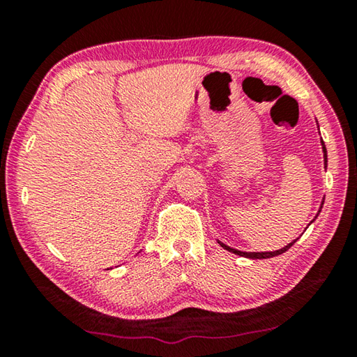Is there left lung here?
<instances>
[{
	"instance_id": "8db88e82",
	"label": "left lung",
	"mask_w": 357,
	"mask_h": 357,
	"mask_svg": "<svg viewBox=\"0 0 357 357\" xmlns=\"http://www.w3.org/2000/svg\"><path fill=\"white\" fill-rule=\"evenodd\" d=\"M321 146H323V154H324V167H328V151H326V146H324V142H323V140H321ZM323 204H324V200L321 202V206H319V211H321ZM319 211H318V214H319ZM318 214H317V217H318ZM317 217H315V219H317ZM315 219H313V220H315ZM313 220H312V222H313ZM312 222H310V223H312ZM310 223H309V225H310ZM298 239H299V238H298ZM298 239H294L293 243H289L288 245L283 247V249H280V250H274V252H241V250L233 249V247H228V245H225L223 243H220V241H219V244H220L225 250L236 253V255H239V257H245V258H252V259H263V258H273V257L280 255V253H283V252H287V250L289 249V247H291V245H293Z\"/></svg>"
}]
</instances>
